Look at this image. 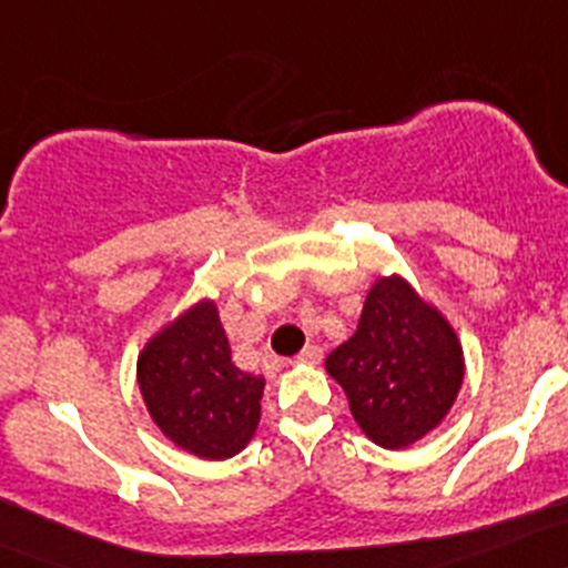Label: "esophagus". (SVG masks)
<instances>
[{
  "mask_svg": "<svg viewBox=\"0 0 568 568\" xmlns=\"http://www.w3.org/2000/svg\"><path fill=\"white\" fill-rule=\"evenodd\" d=\"M321 358H323L321 347H317V345H307L302 353L296 355L294 364H321Z\"/></svg>",
  "mask_w": 568,
  "mask_h": 568,
  "instance_id": "obj_1",
  "label": "esophagus"
}]
</instances>
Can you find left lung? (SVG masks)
Masks as SVG:
<instances>
[{"instance_id": "8db88e82", "label": "left lung", "mask_w": 568, "mask_h": 568, "mask_svg": "<svg viewBox=\"0 0 568 568\" xmlns=\"http://www.w3.org/2000/svg\"><path fill=\"white\" fill-rule=\"evenodd\" d=\"M353 420L385 450H404L442 426L464 385V347L436 304L402 274H379L353 336L328 353Z\"/></svg>"}]
</instances>
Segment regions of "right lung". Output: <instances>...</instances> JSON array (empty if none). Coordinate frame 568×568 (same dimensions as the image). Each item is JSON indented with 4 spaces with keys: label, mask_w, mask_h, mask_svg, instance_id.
Wrapping results in <instances>:
<instances>
[{
    "label": "right lung",
    "mask_w": 568,
    "mask_h": 568,
    "mask_svg": "<svg viewBox=\"0 0 568 568\" xmlns=\"http://www.w3.org/2000/svg\"><path fill=\"white\" fill-rule=\"evenodd\" d=\"M136 385L151 420L174 447L226 460L255 436L266 383L232 364L221 315L204 296L142 345Z\"/></svg>",
    "instance_id": "1"
}]
</instances>
